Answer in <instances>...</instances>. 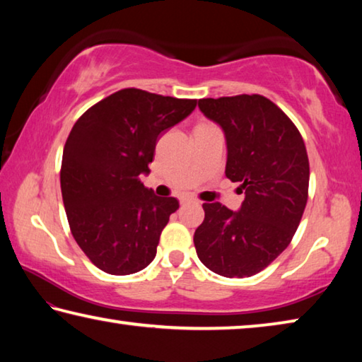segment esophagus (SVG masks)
<instances>
[{"label":"esophagus","instance_id":"1","mask_svg":"<svg viewBox=\"0 0 362 362\" xmlns=\"http://www.w3.org/2000/svg\"><path fill=\"white\" fill-rule=\"evenodd\" d=\"M193 198H189V196H185V198H180V204H187V203H193Z\"/></svg>","mask_w":362,"mask_h":362}]
</instances>
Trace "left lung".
<instances>
[{
    "instance_id": "left-lung-1",
    "label": "left lung",
    "mask_w": 362,
    "mask_h": 362,
    "mask_svg": "<svg viewBox=\"0 0 362 362\" xmlns=\"http://www.w3.org/2000/svg\"><path fill=\"white\" fill-rule=\"evenodd\" d=\"M198 107L225 132V175L240 183L244 201L238 212L203 204L196 254L220 276H252L289 246L302 220L310 182L305 142L289 116L259 94L199 99Z\"/></svg>"
}]
</instances>
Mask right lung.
Masks as SVG:
<instances>
[{
	"label": "right lung",
	"instance_id": "right-lung-1",
	"mask_svg": "<svg viewBox=\"0 0 362 362\" xmlns=\"http://www.w3.org/2000/svg\"><path fill=\"white\" fill-rule=\"evenodd\" d=\"M196 99L127 88L79 116L64 146L60 188L71 235L88 259L108 274L148 267L170 214L173 196L144 187L158 137L185 119Z\"/></svg>",
	"mask_w": 362,
	"mask_h": 362
}]
</instances>
